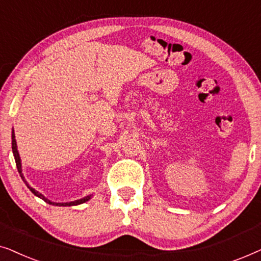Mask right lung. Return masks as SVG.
<instances>
[{
	"mask_svg": "<svg viewBox=\"0 0 261 261\" xmlns=\"http://www.w3.org/2000/svg\"><path fill=\"white\" fill-rule=\"evenodd\" d=\"M12 149H13V154H14V158H15V163H16L17 171H19V173H20L21 178H22V180L24 181V183L27 184V181L24 180V177H23V174H22V167H21V159H20L19 152H17V146H16V140H15V134H14V129H13V132H12ZM27 187H28V189H30V190H31L32 192H33V194H34L35 196H38L39 198L44 199V201H45L46 203H48V204H52V205H59V206H71V205H78V204H82V203H85V202H88L89 199L91 198V195H90V196H87V197H83V198H81V199H77V201H73V202H69V203H56V202H52V201H49V199L46 198L44 195H41L40 192H38L37 190H34V189H33V188H31L30 185H28V184H27Z\"/></svg>",
	"mask_w": 261,
	"mask_h": 261,
	"instance_id": "1",
	"label": "right lung"
}]
</instances>
